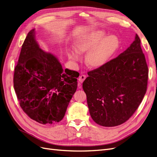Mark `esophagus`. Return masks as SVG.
I'll return each mask as SVG.
<instances>
[{
  "instance_id": "34e87169",
  "label": "esophagus",
  "mask_w": 157,
  "mask_h": 157,
  "mask_svg": "<svg viewBox=\"0 0 157 157\" xmlns=\"http://www.w3.org/2000/svg\"><path fill=\"white\" fill-rule=\"evenodd\" d=\"M85 78H86V76H85L84 75H82L78 77V82L80 83H82V82H83V81L85 80Z\"/></svg>"
}]
</instances>
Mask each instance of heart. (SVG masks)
I'll return each instance as SVG.
<instances>
[{
	"instance_id": "1",
	"label": "heart",
	"mask_w": 157,
	"mask_h": 157,
	"mask_svg": "<svg viewBox=\"0 0 157 157\" xmlns=\"http://www.w3.org/2000/svg\"><path fill=\"white\" fill-rule=\"evenodd\" d=\"M106 34L102 31L91 33L77 44V49H74L71 54V58L78 59L79 52H89L86 58V64L90 67L98 68L105 64L114 54L118 47V39L115 36H109L105 39Z\"/></svg>"
}]
</instances>
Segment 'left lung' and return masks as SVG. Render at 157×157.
<instances>
[{"instance_id":"8db88e82","label":"left lung","mask_w":157,"mask_h":157,"mask_svg":"<svg viewBox=\"0 0 157 157\" xmlns=\"http://www.w3.org/2000/svg\"><path fill=\"white\" fill-rule=\"evenodd\" d=\"M137 34L116 58L89 71L82 84L89 112L98 124L121 125L135 113L147 90L148 67Z\"/></svg>"}]
</instances>
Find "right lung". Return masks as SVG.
<instances>
[{"instance_id":"right-lung-1","label":"right lung","mask_w":157,"mask_h":157,"mask_svg":"<svg viewBox=\"0 0 157 157\" xmlns=\"http://www.w3.org/2000/svg\"><path fill=\"white\" fill-rule=\"evenodd\" d=\"M35 29L28 33L14 69L13 87L23 111L42 124L63 119L77 88L79 73L65 69L57 57L42 50Z\"/></svg>"}]
</instances>
